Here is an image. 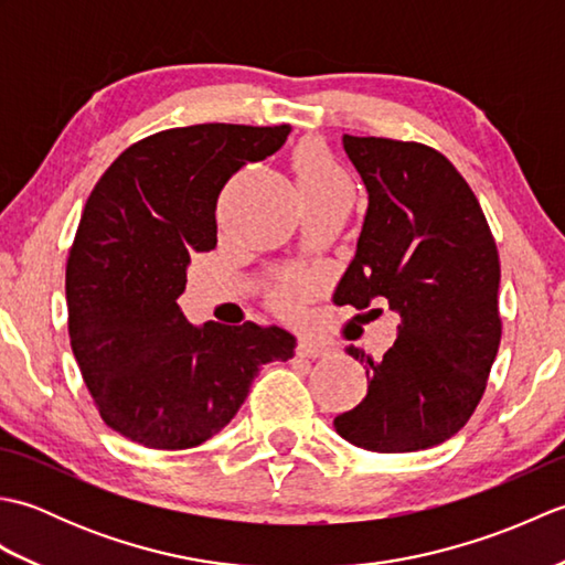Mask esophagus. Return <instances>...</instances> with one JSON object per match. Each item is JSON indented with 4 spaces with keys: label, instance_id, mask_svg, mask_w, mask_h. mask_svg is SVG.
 Listing matches in <instances>:
<instances>
[{
    "label": "esophagus",
    "instance_id": "esophagus-1",
    "mask_svg": "<svg viewBox=\"0 0 565 565\" xmlns=\"http://www.w3.org/2000/svg\"><path fill=\"white\" fill-rule=\"evenodd\" d=\"M298 354L306 356V359H320V356H328L330 354V347L326 342L303 338L301 342H298Z\"/></svg>",
    "mask_w": 565,
    "mask_h": 565
}]
</instances>
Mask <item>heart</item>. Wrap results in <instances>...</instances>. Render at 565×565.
Returning <instances> with one entry per match:
<instances>
[{
	"label": "heart",
	"mask_w": 565,
	"mask_h": 565,
	"mask_svg": "<svg viewBox=\"0 0 565 565\" xmlns=\"http://www.w3.org/2000/svg\"><path fill=\"white\" fill-rule=\"evenodd\" d=\"M294 172L298 189L303 191V196L326 194V191L350 186V177L342 167L334 162L328 148L318 140H306L298 146L294 154ZM316 281L303 274H286L281 284L276 286V301L281 308L294 310L303 298L313 291Z\"/></svg>",
	"instance_id": "1"
}]
</instances>
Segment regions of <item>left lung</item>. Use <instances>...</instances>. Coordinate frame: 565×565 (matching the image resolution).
Wrapping results in <instances>:
<instances>
[{"label":"left lung","instance_id":"obj_1","mask_svg":"<svg viewBox=\"0 0 565 565\" xmlns=\"http://www.w3.org/2000/svg\"><path fill=\"white\" fill-rule=\"evenodd\" d=\"M342 146L369 206L334 298L356 310L381 298L401 322L379 362L347 347L364 364L369 391L334 417V429L379 454L437 447L473 415L500 347L495 239L471 186L441 152L356 136H342Z\"/></svg>","mask_w":565,"mask_h":565}]
</instances>
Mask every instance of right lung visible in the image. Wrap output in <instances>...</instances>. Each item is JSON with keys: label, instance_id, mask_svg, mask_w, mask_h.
<instances>
[{"label": "right lung", "instance_id": "obj_1", "mask_svg": "<svg viewBox=\"0 0 565 565\" xmlns=\"http://www.w3.org/2000/svg\"><path fill=\"white\" fill-rule=\"evenodd\" d=\"M289 126L199 124L118 154L94 186L70 249V344L104 423L148 449H191L245 403L259 366L294 356L279 326H191L177 298L215 203L239 167L279 150Z\"/></svg>", "mask_w": 565, "mask_h": 565}]
</instances>
